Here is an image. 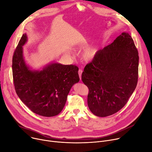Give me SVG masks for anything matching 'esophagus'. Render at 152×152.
I'll use <instances>...</instances> for the list:
<instances>
[{
	"label": "esophagus",
	"instance_id": "1",
	"mask_svg": "<svg viewBox=\"0 0 152 152\" xmlns=\"http://www.w3.org/2000/svg\"><path fill=\"white\" fill-rule=\"evenodd\" d=\"M78 73H79V78H80V79L81 80V76H82V70H81V69H80V70H79V72H78Z\"/></svg>",
	"mask_w": 152,
	"mask_h": 152
}]
</instances>
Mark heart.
Returning <instances> with one entry per match:
<instances>
[{"mask_svg": "<svg viewBox=\"0 0 152 152\" xmlns=\"http://www.w3.org/2000/svg\"><path fill=\"white\" fill-rule=\"evenodd\" d=\"M98 51V47L96 45H93L87 48L82 53V58L85 61H91L96 56V53Z\"/></svg>", "mask_w": 152, "mask_h": 152, "instance_id": "obj_1", "label": "heart"}]
</instances>
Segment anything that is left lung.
Instances as JSON below:
<instances>
[{
    "mask_svg": "<svg viewBox=\"0 0 152 152\" xmlns=\"http://www.w3.org/2000/svg\"><path fill=\"white\" fill-rule=\"evenodd\" d=\"M138 65V52L128 33L97 52L82 74L89 89L88 106L94 115H112L127 104L137 86Z\"/></svg>",
    "mask_w": 152,
    "mask_h": 152,
    "instance_id": "1",
    "label": "left lung"
}]
</instances>
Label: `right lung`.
<instances>
[{"label": "right lung", "instance_id": "add662e5", "mask_svg": "<svg viewBox=\"0 0 152 152\" xmlns=\"http://www.w3.org/2000/svg\"><path fill=\"white\" fill-rule=\"evenodd\" d=\"M28 40L24 33L12 56V76L20 99L33 112L51 117L61 112L72 86L79 81V68L74 65L51 62L41 70L26 64L23 46Z\"/></svg>", "mask_w": 152, "mask_h": 152}]
</instances>
